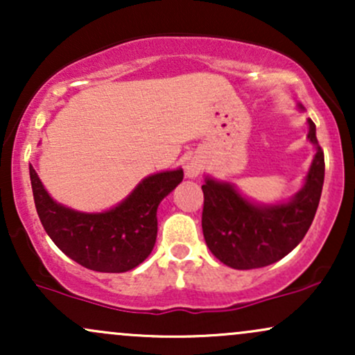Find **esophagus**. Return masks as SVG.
Here are the masks:
<instances>
[{
  "label": "esophagus",
  "mask_w": 355,
  "mask_h": 355,
  "mask_svg": "<svg viewBox=\"0 0 355 355\" xmlns=\"http://www.w3.org/2000/svg\"><path fill=\"white\" fill-rule=\"evenodd\" d=\"M200 170H202V166H200V164H197V162H190V164H187V166H185L187 177H190V178L197 177V175L200 173Z\"/></svg>",
  "instance_id": "1"
}]
</instances>
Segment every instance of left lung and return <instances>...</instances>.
<instances>
[{"label":"left lung","mask_w":355,"mask_h":355,"mask_svg":"<svg viewBox=\"0 0 355 355\" xmlns=\"http://www.w3.org/2000/svg\"><path fill=\"white\" fill-rule=\"evenodd\" d=\"M309 140L317 153L307 180L304 189L282 205H254L229 183L207 178L202 185V229L207 245L220 262L239 270L260 268L284 259L302 242L319 207L325 170L312 120H309Z\"/></svg>","instance_id":"left-lung-1"}]
</instances>
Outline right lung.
Returning <instances> with one entry per match:
<instances>
[{
  "label": "right lung",
  "mask_w": 355,
  "mask_h": 355,
  "mask_svg": "<svg viewBox=\"0 0 355 355\" xmlns=\"http://www.w3.org/2000/svg\"><path fill=\"white\" fill-rule=\"evenodd\" d=\"M30 178L42 225L63 254L89 270L126 272L153 250L158 203L183 180V170L145 178L125 202L103 214H80L58 205L31 165Z\"/></svg>",
  "instance_id": "right-lung-1"
}]
</instances>
